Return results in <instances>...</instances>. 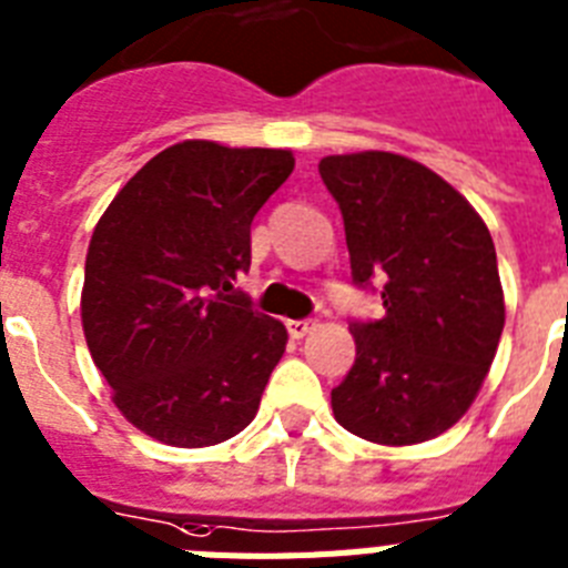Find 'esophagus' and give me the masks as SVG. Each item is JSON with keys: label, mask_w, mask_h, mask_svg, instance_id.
<instances>
[{"label": "esophagus", "mask_w": 568, "mask_h": 568, "mask_svg": "<svg viewBox=\"0 0 568 568\" xmlns=\"http://www.w3.org/2000/svg\"><path fill=\"white\" fill-rule=\"evenodd\" d=\"M313 327H316V322H311V318H290L287 322V331L293 339H304V336L311 334Z\"/></svg>", "instance_id": "esophagus-1"}]
</instances>
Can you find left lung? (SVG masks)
Wrapping results in <instances>:
<instances>
[{
	"instance_id": "8db88e82",
	"label": "left lung",
	"mask_w": 568,
	"mask_h": 568,
	"mask_svg": "<svg viewBox=\"0 0 568 568\" xmlns=\"http://www.w3.org/2000/svg\"><path fill=\"white\" fill-rule=\"evenodd\" d=\"M354 284H383L386 316L351 322L357 359L331 392L348 433L386 447L429 442L479 395L505 327L485 220L447 180L386 150L325 156Z\"/></svg>"
}]
</instances>
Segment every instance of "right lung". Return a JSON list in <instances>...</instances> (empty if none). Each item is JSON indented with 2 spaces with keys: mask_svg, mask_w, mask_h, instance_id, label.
<instances>
[{
  "mask_svg": "<svg viewBox=\"0 0 568 568\" xmlns=\"http://www.w3.org/2000/svg\"><path fill=\"white\" fill-rule=\"evenodd\" d=\"M293 150L189 139L150 159L98 220L81 322L112 403L171 447H211L252 424L287 327L234 290L252 220Z\"/></svg>",
  "mask_w": 568,
  "mask_h": 568,
  "instance_id": "1",
  "label": "right lung"
}]
</instances>
